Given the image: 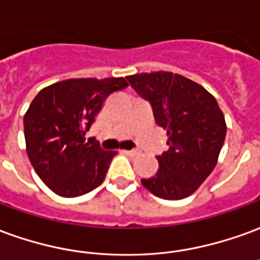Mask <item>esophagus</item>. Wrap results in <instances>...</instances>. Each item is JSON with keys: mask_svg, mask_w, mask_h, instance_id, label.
<instances>
[{"mask_svg": "<svg viewBox=\"0 0 260 260\" xmlns=\"http://www.w3.org/2000/svg\"><path fill=\"white\" fill-rule=\"evenodd\" d=\"M124 152L126 153V155H129V156L139 155V152H138V150H124Z\"/></svg>", "mask_w": 260, "mask_h": 260, "instance_id": "esophagus-1", "label": "esophagus"}]
</instances>
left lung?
I'll return each instance as SVG.
<instances>
[{
  "label": "left lung",
  "mask_w": 260,
  "mask_h": 260,
  "mask_svg": "<svg viewBox=\"0 0 260 260\" xmlns=\"http://www.w3.org/2000/svg\"><path fill=\"white\" fill-rule=\"evenodd\" d=\"M126 79L150 103L156 124L168 131L169 150L156 156L159 170L141 183L156 197L186 199L218 161L226 134L224 114L212 94L181 74L153 72Z\"/></svg>",
  "instance_id": "1"
}]
</instances>
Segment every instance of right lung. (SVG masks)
Masks as SVG:
<instances>
[{"mask_svg": "<svg viewBox=\"0 0 260 260\" xmlns=\"http://www.w3.org/2000/svg\"><path fill=\"white\" fill-rule=\"evenodd\" d=\"M128 87L124 77L69 79L38 92L23 117L26 153L38 176L60 197L99 187L117 150L88 146L86 132L105 99Z\"/></svg>", "mask_w": 260, "mask_h": 260, "instance_id": "1", "label": "right lung"}]
</instances>
